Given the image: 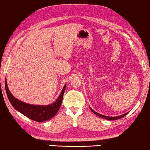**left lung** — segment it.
Returning <instances> with one entry per match:
<instances>
[{
	"mask_svg": "<svg viewBox=\"0 0 150 150\" xmlns=\"http://www.w3.org/2000/svg\"><path fill=\"white\" fill-rule=\"evenodd\" d=\"M91 111H92L93 113H94V114H95L96 115H98V117H102V118H104V119H106V120H118V119H120V118H122L123 117L125 116V115H126L128 113H129V112H127V113H126V114H123V115H120V116H116V117H108V116H106V115H102V114H98V113L95 112L94 110H92L91 108Z\"/></svg>",
	"mask_w": 150,
	"mask_h": 150,
	"instance_id": "left-lung-1",
	"label": "left lung"
}]
</instances>
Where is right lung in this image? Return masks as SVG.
Returning a JSON list of instances; mask_svg holds the SVG:
<instances>
[{
	"label": "right lung",
	"mask_w": 150,
	"mask_h": 150,
	"mask_svg": "<svg viewBox=\"0 0 150 150\" xmlns=\"http://www.w3.org/2000/svg\"><path fill=\"white\" fill-rule=\"evenodd\" d=\"M5 88L8 99L14 108L30 120L37 121V122H42V121H45L52 118L59 111L61 105L62 100H63L66 85H64L57 100L55 103L47 106L32 105V104L23 103L18 100L11 94L8 89L6 80L5 81Z\"/></svg>",
	"instance_id": "obj_1"
}]
</instances>
